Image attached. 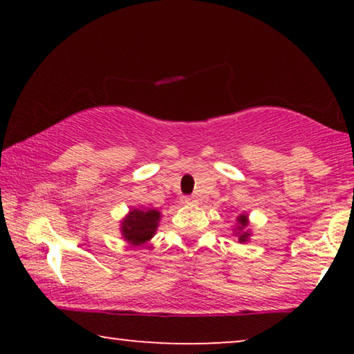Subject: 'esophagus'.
<instances>
[{"instance_id":"obj_1","label":"esophagus","mask_w":354,"mask_h":354,"mask_svg":"<svg viewBox=\"0 0 354 354\" xmlns=\"http://www.w3.org/2000/svg\"><path fill=\"white\" fill-rule=\"evenodd\" d=\"M182 203H183V205H193V203H196V200L193 196H183Z\"/></svg>"}]
</instances>
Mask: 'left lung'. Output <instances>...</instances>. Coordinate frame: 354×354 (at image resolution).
Returning <instances> with one entry per match:
<instances>
[{"label":"left lung","mask_w":354,"mask_h":354,"mask_svg":"<svg viewBox=\"0 0 354 354\" xmlns=\"http://www.w3.org/2000/svg\"><path fill=\"white\" fill-rule=\"evenodd\" d=\"M234 235L239 239L240 243H246V241H250L251 230H250V219L246 212L236 216V225L234 229Z\"/></svg>","instance_id":"8db88e82"}]
</instances>
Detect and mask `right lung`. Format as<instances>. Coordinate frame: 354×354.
<instances>
[{
    "instance_id": "add662e5",
    "label": "right lung",
    "mask_w": 354,
    "mask_h": 354,
    "mask_svg": "<svg viewBox=\"0 0 354 354\" xmlns=\"http://www.w3.org/2000/svg\"><path fill=\"white\" fill-rule=\"evenodd\" d=\"M161 212L153 207H130L120 221V235L132 246H143L156 235Z\"/></svg>"
}]
</instances>
